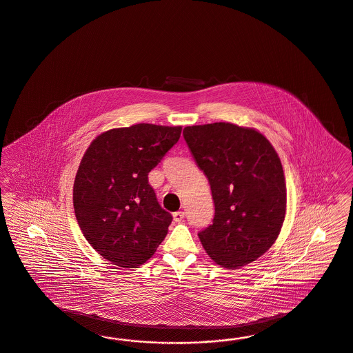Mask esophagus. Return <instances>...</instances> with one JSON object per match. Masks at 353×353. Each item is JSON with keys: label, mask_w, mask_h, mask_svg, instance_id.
Wrapping results in <instances>:
<instances>
[{"label": "esophagus", "mask_w": 353, "mask_h": 353, "mask_svg": "<svg viewBox=\"0 0 353 353\" xmlns=\"http://www.w3.org/2000/svg\"><path fill=\"white\" fill-rule=\"evenodd\" d=\"M183 218H185V212L183 211L173 212V219H174V221H181Z\"/></svg>", "instance_id": "1"}]
</instances>
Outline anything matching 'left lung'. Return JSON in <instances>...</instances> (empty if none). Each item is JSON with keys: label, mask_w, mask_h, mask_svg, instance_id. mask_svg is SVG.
Wrapping results in <instances>:
<instances>
[{"label": "left lung", "mask_w": 353, "mask_h": 353, "mask_svg": "<svg viewBox=\"0 0 353 353\" xmlns=\"http://www.w3.org/2000/svg\"><path fill=\"white\" fill-rule=\"evenodd\" d=\"M183 135L215 203L212 223L198 233L207 254L225 268L256 261L275 243L285 215L276 151L262 134L230 122L188 126Z\"/></svg>", "instance_id": "obj_1"}]
</instances>
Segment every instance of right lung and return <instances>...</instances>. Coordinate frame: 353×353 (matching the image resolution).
I'll list each match as a JSON object with an SVG mask.
<instances>
[{
	"label": "right lung",
	"mask_w": 353,
	"mask_h": 353,
	"mask_svg": "<svg viewBox=\"0 0 353 353\" xmlns=\"http://www.w3.org/2000/svg\"><path fill=\"white\" fill-rule=\"evenodd\" d=\"M181 135V126L138 123L100 134L74 181L75 216L85 240L120 268L143 265L167 236L172 215L159 205L148 173Z\"/></svg>",
	"instance_id": "1"
}]
</instances>
